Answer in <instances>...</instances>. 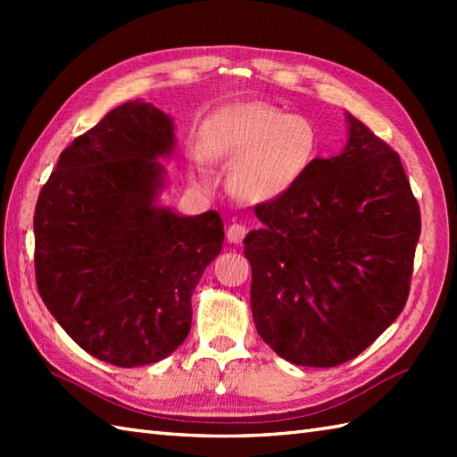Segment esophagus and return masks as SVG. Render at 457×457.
I'll list each match as a JSON object with an SVG mask.
<instances>
[{
  "label": "esophagus",
  "mask_w": 457,
  "mask_h": 457,
  "mask_svg": "<svg viewBox=\"0 0 457 457\" xmlns=\"http://www.w3.org/2000/svg\"><path fill=\"white\" fill-rule=\"evenodd\" d=\"M245 234H247L245 226H241V223H231L228 231H226V237H228L229 244H241V241H244V237H245Z\"/></svg>",
  "instance_id": "1"
}]
</instances>
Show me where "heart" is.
Returning <instances> with one entry per match:
<instances>
[{
    "label": "heart",
    "mask_w": 457,
    "mask_h": 457,
    "mask_svg": "<svg viewBox=\"0 0 457 457\" xmlns=\"http://www.w3.org/2000/svg\"><path fill=\"white\" fill-rule=\"evenodd\" d=\"M320 149L316 125L265 102H239L213 112L192 153L194 174L212 187L209 161L231 164L228 188L247 204L273 202L293 190L312 167Z\"/></svg>",
    "instance_id": "heart-1"
}]
</instances>
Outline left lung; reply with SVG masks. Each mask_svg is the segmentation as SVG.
Returning <instances> with one entry per match:
<instances>
[{"instance_id":"1","label":"left lung","mask_w":457,"mask_h":457,"mask_svg":"<svg viewBox=\"0 0 457 457\" xmlns=\"http://www.w3.org/2000/svg\"><path fill=\"white\" fill-rule=\"evenodd\" d=\"M347 143L255 206L244 239L251 312L277 355L336 367L371 345L409 298L420 210L401 157L345 113Z\"/></svg>"}]
</instances>
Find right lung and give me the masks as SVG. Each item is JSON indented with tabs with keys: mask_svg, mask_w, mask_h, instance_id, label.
Here are the masks:
<instances>
[{
	"mask_svg": "<svg viewBox=\"0 0 457 457\" xmlns=\"http://www.w3.org/2000/svg\"><path fill=\"white\" fill-rule=\"evenodd\" d=\"M170 115L133 100L76 137L38 194L35 275L43 303L84 352L118 367L170 355L192 293L223 244L218 212L159 202L174 154Z\"/></svg>",
	"mask_w": 457,
	"mask_h": 457,
	"instance_id": "right-lung-1",
	"label": "right lung"
}]
</instances>
